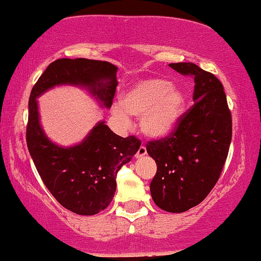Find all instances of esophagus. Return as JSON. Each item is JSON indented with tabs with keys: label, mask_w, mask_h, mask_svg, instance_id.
<instances>
[{
	"label": "esophagus",
	"mask_w": 261,
	"mask_h": 261,
	"mask_svg": "<svg viewBox=\"0 0 261 261\" xmlns=\"http://www.w3.org/2000/svg\"><path fill=\"white\" fill-rule=\"evenodd\" d=\"M146 153H147V148L144 147V146H141L139 148L138 152L135 153V157H136V159H140V157H143L144 155H146Z\"/></svg>",
	"instance_id": "esophagus-1"
}]
</instances>
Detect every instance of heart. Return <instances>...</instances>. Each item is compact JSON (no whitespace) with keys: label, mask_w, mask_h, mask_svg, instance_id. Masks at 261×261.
Masks as SVG:
<instances>
[{"label":"heart","mask_w":261,"mask_h":261,"mask_svg":"<svg viewBox=\"0 0 261 261\" xmlns=\"http://www.w3.org/2000/svg\"><path fill=\"white\" fill-rule=\"evenodd\" d=\"M185 109V96L180 89L163 79H147L134 83L125 92L122 102L113 106V114L123 123L129 114L141 117V129L151 138L169 134Z\"/></svg>","instance_id":"obj_1"}]
</instances>
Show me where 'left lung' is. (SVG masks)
<instances>
[{"label": "left lung", "instance_id": "obj_1", "mask_svg": "<svg viewBox=\"0 0 261 261\" xmlns=\"http://www.w3.org/2000/svg\"><path fill=\"white\" fill-rule=\"evenodd\" d=\"M194 80V104L171 133L147 143L157 164L150 182L153 202L169 213H182L202 202L223 170L232 136V119L221 81L194 63H170Z\"/></svg>", "mask_w": 261, "mask_h": 261}]
</instances>
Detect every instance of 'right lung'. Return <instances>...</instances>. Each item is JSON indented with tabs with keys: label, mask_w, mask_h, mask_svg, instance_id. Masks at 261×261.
<instances>
[{
	"label": "right lung",
	"mask_w": 261,
	"mask_h": 261,
	"mask_svg": "<svg viewBox=\"0 0 261 261\" xmlns=\"http://www.w3.org/2000/svg\"><path fill=\"white\" fill-rule=\"evenodd\" d=\"M117 70L106 61L59 59L46 68L29 99L27 144L33 163L57 201L79 215H95L112 201L118 171L132 160L141 141L114 134L104 121L92 128L82 143L62 148L46 138L39 123L36 98L59 84L85 87L111 108L117 89Z\"/></svg>",
	"instance_id": "1"
}]
</instances>
